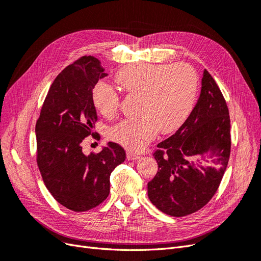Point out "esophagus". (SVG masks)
Returning a JSON list of instances; mask_svg holds the SVG:
<instances>
[{"label":"esophagus","mask_w":261,"mask_h":261,"mask_svg":"<svg viewBox=\"0 0 261 261\" xmlns=\"http://www.w3.org/2000/svg\"><path fill=\"white\" fill-rule=\"evenodd\" d=\"M126 155H127V160H129V161H134V160L139 159V155L138 154L134 153V152H130V151H128L127 153H126Z\"/></svg>","instance_id":"esophagus-1"}]
</instances>
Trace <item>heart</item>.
Instances as JSON below:
<instances>
[{
	"label": "heart",
	"mask_w": 261,
	"mask_h": 261,
	"mask_svg": "<svg viewBox=\"0 0 261 261\" xmlns=\"http://www.w3.org/2000/svg\"><path fill=\"white\" fill-rule=\"evenodd\" d=\"M115 82L127 96L139 98V117L123 120L108 130L110 139L130 151L144 149L158 132L176 130L191 113L199 87L195 68L186 63L126 66L118 70ZM92 101L106 117L118 111V94L106 83L94 86Z\"/></svg>",
	"instance_id": "1"
}]
</instances>
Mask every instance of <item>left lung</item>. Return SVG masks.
Returning a JSON list of instances; mask_svg holds the SVG:
<instances>
[{
  "instance_id": "obj_1",
  "label": "left lung",
  "mask_w": 261,
  "mask_h": 261,
  "mask_svg": "<svg viewBox=\"0 0 261 261\" xmlns=\"http://www.w3.org/2000/svg\"><path fill=\"white\" fill-rule=\"evenodd\" d=\"M230 128L222 92L204 69L193 111L174 135L158 144L153 153L159 170L148 183V197L158 209L184 217L209 202L227 167Z\"/></svg>"
}]
</instances>
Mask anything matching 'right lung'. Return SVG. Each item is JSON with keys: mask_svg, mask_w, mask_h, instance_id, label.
I'll list each match as a JSON object with an SVG mask.
<instances>
[{"mask_svg": "<svg viewBox=\"0 0 261 261\" xmlns=\"http://www.w3.org/2000/svg\"><path fill=\"white\" fill-rule=\"evenodd\" d=\"M106 76L93 57L68 65L51 85L36 124L37 163L44 185L55 200L76 212L107 199L110 175L126 158L112 141L99 153L83 152V140L98 121L92 90Z\"/></svg>", "mask_w": 261, "mask_h": 261, "instance_id": "add662e5", "label": "right lung"}]
</instances>
